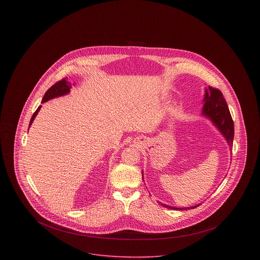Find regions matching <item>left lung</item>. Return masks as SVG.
Returning a JSON list of instances; mask_svg holds the SVG:
<instances>
[{"instance_id": "obj_1", "label": "left lung", "mask_w": 260, "mask_h": 260, "mask_svg": "<svg viewBox=\"0 0 260 260\" xmlns=\"http://www.w3.org/2000/svg\"><path fill=\"white\" fill-rule=\"evenodd\" d=\"M205 97H204V104L202 114L208 117L214 125L220 130L223 136L225 137L229 146L233 144L234 138V124L226 101L223 97L221 91L217 88H213L211 86L208 87V90H205ZM166 208L176 209V210H183V209H193L199 205H195L192 207L186 208H177L168 206L166 204H162Z\"/></svg>"}]
</instances>
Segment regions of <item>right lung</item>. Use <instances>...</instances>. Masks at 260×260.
<instances>
[{
    "mask_svg": "<svg viewBox=\"0 0 260 260\" xmlns=\"http://www.w3.org/2000/svg\"><path fill=\"white\" fill-rule=\"evenodd\" d=\"M71 88H72V84H71L70 82H68V81L66 80V78H64V79L58 81L57 83H55L52 87H50V88L47 90V92L45 93V95H44V97H43V99H42V103L47 102L48 100L53 99V98H55V97H59V96H63V95L68 94V93L70 92V89H71ZM40 108H41V106H39L37 110L33 114V116H32V118H31V121H30V124H29V127L32 125V123H33L35 117L37 116L38 112L40 111Z\"/></svg>",
    "mask_w": 260,
    "mask_h": 260,
    "instance_id": "obj_1",
    "label": "right lung"
}]
</instances>
